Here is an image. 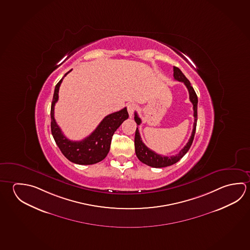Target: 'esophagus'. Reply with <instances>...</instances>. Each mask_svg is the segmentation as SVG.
Returning <instances> with one entry per match:
<instances>
[{
    "mask_svg": "<svg viewBox=\"0 0 250 250\" xmlns=\"http://www.w3.org/2000/svg\"><path fill=\"white\" fill-rule=\"evenodd\" d=\"M136 109H137V105H136L135 104H129L128 105H127V110H128V113L130 115V117H131L132 115H133V112L135 111Z\"/></svg>",
    "mask_w": 250,
    "mask_h": 250,
    "instance_id": "obj_1",
    "label": "esophagus"
}]
</instances>
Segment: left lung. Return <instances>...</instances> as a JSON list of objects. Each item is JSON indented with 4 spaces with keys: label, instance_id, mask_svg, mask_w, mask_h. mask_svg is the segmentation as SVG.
Wrapping results in <instances>:
<instances>
[{
    "label": "left lung",
    "instance_id": "1",
    "mask_svg": "<svg viewBox=\"0 0 250 250\" xmlns=\"http://www.w3.org/2000/svg\"><path fill=\"white\" fill-rule=\"evenodd\" d=\"M174 78L178 82L184 83L186 88H188V95H189V100L192 103L193 110H194V125H193V130L191 136L188 140V143L184 146V148L180 151L179 153L176 155L172 156H164L155 153L153 150L149 149L146 145L142 142L141 137L140 135V131L137 127L135 131V139H134V145H135V153L138 159L140 162L146 164L147 166L153 167H164L171 166L179 161L181 158L184 156V154L187 153L189 147L192 145L194 136L196 132V127H197V94L195 92L190 83L185 75L182 73L178 67L174 66ZM134 120L138 125L141 124V119L139 118L137 112L134 113Z\"/></svg>",
    "mask_w": 250,
    "mask_h": 250
}]
</instances>
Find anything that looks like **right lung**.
Returning a JSON list of instances; mask_svg holds the SVG:
<instances>
[{
  "label": "right lung",
  "mask_w": 250,
  "mask_h": 250,
  "mask_svg": "<svg viewBox=\"0 0 250 250\" xmlns=\"http://www.w3.org/2000/svg\"><path fill=\"white\" fill-rule=\"evenodd\" d=\"M71 71V70H70ZM70 71H68L64 77ZM63 77V78H64ZM62 78L55 86L51 106V131L59 148L70 162L80 165H91L101 162L110 151L112 136L129 115L126 108L106 116L90 135L81 141L68 140L63 134L54 119V105L59 99V89Z\"/></svg>",
  "instance_id": "1"
}]
</instances>
